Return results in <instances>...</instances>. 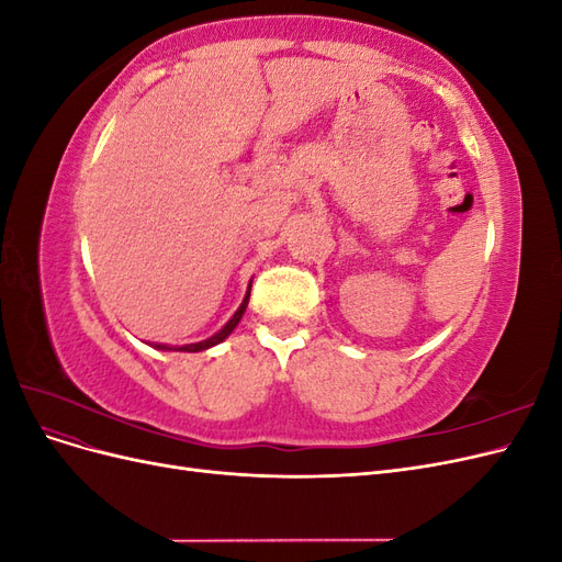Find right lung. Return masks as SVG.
<instances>
[{"mask_svg":"<svg viewBox=\"0 0 562 562\" xmlns=\"http://www.w3.org/2000/svg\"><path fill=\"white\" fill-rule=\"evenodd\" d=\"M250 285H252V279L248 281V291H246V295H244V302L239 304V310H236L234 316L225 323V326L220 328L215 335H211L209 339H201V342L182 345V347H171V345H161V342H151L149 347H155V349H159V351H203V349H211V347H215V345H220V342H225V339L232 335V330H234L236 326H239V321H241V316H244V312H246V307H248Z\"/></svg>","mask_w":562,"mask_h":562,"instance_id":"right-lung-1","label":"right lung"}]
</instances>
